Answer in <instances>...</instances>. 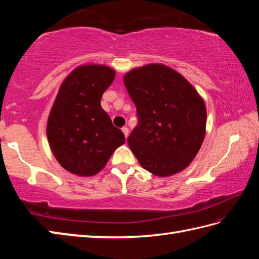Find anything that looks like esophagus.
<instances>
[{
    "instance_id": "34e87169",
    "label": "esophagus",
    "mask_w": 259,
    "mask_h": 259,
    "mask_svg": "<svg viewBox=\"0 0 259 259\" xmlns=\"http://www.w3.org/2000/svg\"><path fill=\"white\" fill-rule=\"evenodd\" d=\"M121 130H122V133H123V135H124V137H125V139H126V137H128V135H129V129L126 128V126H123V128L121 129Z\"/></svg>"
}]
</instances>
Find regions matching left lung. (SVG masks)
I'll return each mask as SVG.
<instances>
[{
	"mask_svg": "<svg viewBox=\"0 0 259 259\" xmlns=\"http://www.w3.org/2000/svg\"><path fill=\"white\" fill-rule=\"evenodd\" d=\"M123 82L138 114L128 144L139 163L159 177L183 171L205 139L202 98L183 75L163 64L133 69Z\"/></svg>",
	"mask_w": 259,
	"mask_h": 259,
	"instance_id": "obj_1",
	"label": "left lung"
}]
</instances>
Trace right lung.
Returning a JSON list of instances; mask_svg holds the SVG:
<instances>
[{
  "label": "right lung",
  "instance_id": "right-lung-1",
  "mask_svg": "<svg viewBox=\"0 0 259 259\" xmlns=\"http://www.w3.org/2000/svg\"><path fill=\"white\" fill-rule=\"evenodd\" d=\"M107 65L75 68L62 82L47 124L54 157L71 174L89 177L106 166L124 135L101 108V98L114 80Z\"/></svg>",
  "mask_w": 259,
  "mask_h": 259
}]
</instances>
